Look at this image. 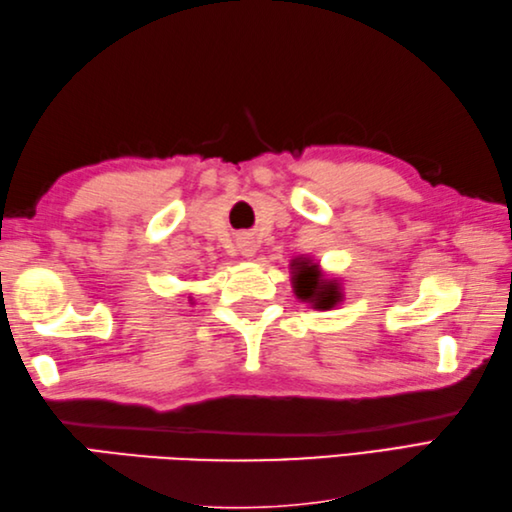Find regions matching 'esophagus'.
I'll return each mask as SVG.
<instances>
[{
	"label": "esophagus",
	"mask_w": 512,
	"mask_h": 512,
	"mask_svg": "<svg viewBox=\"0 0 512 512\" xmlns=\"http://www.w3.org/2000/svg\"><path fill=\"white\" fill-rule=\"evenodd\" d=\"M239 253H242L246 259L255 257V253H257L255 239L253 237H239Z\"/></svg>",
	"instance_id": "esophagus-1"
}]
</instances>
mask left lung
Segmentation results:
<instances>
[{"label":"left lung","mask_w":512,"mask_h":512,"mask_svg":"<svg viewBox=\"0 0 512 512\" xmlns=\"http://www.w3.org/2000/svg\"><path fill=\"white\" fill-rule=\"evenodd\" d=\"M292 290L299 301H306L314 310H332L343 301V288L339 279H328L323 275L319 262L299 255L290 264Z\"/></svg>","instance_id":"obj_1"}]
</instances>
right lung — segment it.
Instances as JSON below:
<instances>
[{
	"label": "right lung",
	"mask_w": 512,
	"mask_h": 512,
	"mask_svg": "<svg viewBox=\"0 0 512 512\" xmlns=\"http://www.w3.org/2000/svg\"><path fill=\"white\" fill-rule=\"evenodd\" d=\"M189 301H193V299H189Z\"/></svg>",
	"instance_id": "obj_1"
}]
</instances>
